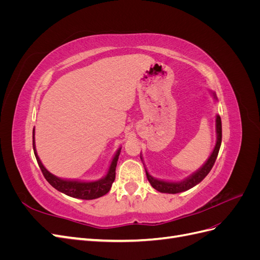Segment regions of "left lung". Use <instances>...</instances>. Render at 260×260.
<instances>
[{"label":"left lung","mask_w":260,"mask_h":260,"mask_svg":"<svg viewBox=\"0 0 260 260\" xmlns=\"http://www.w3.org/2000/svg\"><path fill=\"white\" fill-rule=\"evenodd\" d=\"M212 94H214V98L217 100L216 94L215 93H212ZM216 133H217V141H216V145H215L214 151H212L211 155L209 156V158L206 160V162L204 164L198 171H195L194 174H192L190 177H187L184 180L180 181V182H170V181H164V180H158V179L153 178L145 169L148 182L151 183V185L158 192L169 193V194L184 192V191L190 190V188H192L196 184H199L201 181L209 174V171L211 170L212 166H214V164L217 159L218 153H219L220 145H221L222 127H221V118H220L219 115L216 116ZM141 159H142V157H141Z\"/></svg>","instance_id":"1"}]
</instances>
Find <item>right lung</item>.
<instances>
[{"label": "right lung", "instance_id": "right-lung-1", "mask_svg": "<svg viewBox=\"0 0 260 260\" xmlns=\"http://www.w3.org/2000/svg\"><path fill=\"white\" fill-rule=\"evenodd\" d=\"M32 145H34V152L36 155L38 165L39 167H40L44 178L53 187L56 188L57 191L64 193L68 196H72V198H75V199L94 200L107 194L109 190H111L112 184L115 181L116 166H117L118 158H119L121 147L117 149V152L111 162V166H109V169L104 178L96 181H89V182H85V181L60 179L56 176L52 175L51 172L43 166V164L41 162L40 158H39V156L37 154L36 143H35V129L32 132Z\"/></svg>", "mask_w": 260, "mask_h": 260}]
</instances>
